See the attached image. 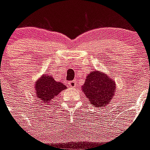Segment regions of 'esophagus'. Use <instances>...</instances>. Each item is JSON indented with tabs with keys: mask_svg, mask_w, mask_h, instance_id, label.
<instances>
[{
	"mask_svg": "<svg viewBox=\"0 0 150 150\" xmlns=\"http://www.w3.org/2000/svg\"><path fill=\"white\" fill-rule=\"evenodd\" d=\"M68 86L71 87V88H74V87L76 86V81L75 80H73V81L69 82L68 83Z\"/></svg>",
	"mask_w": 150,
	"mask_h": 150,
	"instance_id": "esophagus-1",
	"label": "esophagus"
}]
</instances>
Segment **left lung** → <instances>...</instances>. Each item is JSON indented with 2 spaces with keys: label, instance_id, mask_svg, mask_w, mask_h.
I'll list each match as a JSON object with an SVG mask.
<instances>
[{
  "label": "left lung",
  "instance_id": "1",
  "mask_svg": "<svg viewBox=\"0 0 150 150\" xmlns=\"http://www.w3.org/2000/svg\"><path fill=\"white\" fill-rule=\"evenodd\" d=\"M82 88L91 105L104 107L113 98L116 83L107 74L95 71L86 76Z\"/></svg>",
  "mask_w": 150,
  "mask_h": 150
}]
</instances>
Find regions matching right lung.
Returning <instances> with one entry per match:
<instances>
[{
	"label": "right lung",
	"instance_id": "obj_1",
	"mask_svg": "<svg viewBox=\"0 0 150 150\" xmlns=\"http://www.w3.org/2000/svg\"><path fill=\"white\" fill-rule=\"evenodd\" d=\"M36 97L43 104H48L50 100L59 95L61 91L66 89V86L56 82L52 76L44 75L35 83Z\"/></svg>",
	"mask_w": 150,
	"mask_h": 150
}]
</instances>
